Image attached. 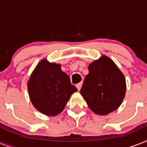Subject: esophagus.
Wrapping results in <instances>:
<instances>
[{"instance_id":"1","label":"esophagus","mask_w":147,"mask_h":147,"mask_svg":"<svg viewBox=\"0 0 147 147\" xmlns=\"http://www.w3.org/2000/svg\"><path fill=\"white\" fill-rule=\"evenodd\" d=\"M82 86V82L78 83V84H77V85H76V88H78V91H80Z\"/></svg>"}]
</instances>
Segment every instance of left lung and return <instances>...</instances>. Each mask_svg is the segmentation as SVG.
I'll return each mask as SVG.
<instances>
[{
    "label": "left lung",
    "instance_id": "8db88e82",
    "mask_svg": "<svg viewBox=\"0 0 147 147\" xmlns=\"http://www.w3.org/2000/svg\"><path fill=\"white\" fill-rule=\"evenodd\" d=\"M126 79L114 61L105 55L90 63L81 94L92 111L107 115L116 111L125 96Z\"/></svg>",
    "mask_w": 147,
    "mask_h": 147
}]
</instances>
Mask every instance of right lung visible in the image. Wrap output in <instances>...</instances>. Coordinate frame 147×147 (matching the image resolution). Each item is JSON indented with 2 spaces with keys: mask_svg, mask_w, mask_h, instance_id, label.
<instances>
[{
  "mask_svg": "<svg viewBox=\"0 0 147 147\" xmlns=\"http://www.w3.org/2000/svg\"><path fill=\"white\" fill-rule=\"evenodd\" d=\"M30 101L36 109L47 116H56L64 110L74 92L70 78L61 69V65L40 61L27 82Z\"/></svg>",
  "mask_w": 147,
  "mask_h": 147,
  "instance_id": "right-lung-1",
  "label": "right lung"
}]
</instances>
